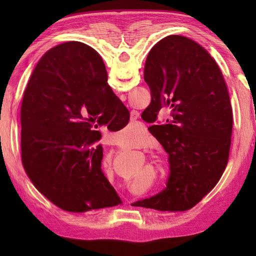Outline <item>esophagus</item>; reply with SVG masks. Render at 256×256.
<instances>
[{"label": "esophagus", "instance_id": "esophagus-1", "mask_svg": "<svg viewBox=\"0 0 256 256\" xmlns=\"http://www.w3.org/2000/svg\"><path fill=\"white\" fill-rule=\"evenodd\" d=\"M138 116H140V114H138V111H135V110L131 111V122H133V123H138V122L136 121V120L138 118Z\"/></svg>", "mask_w": 256, "mask_h": 256}]
</instances>
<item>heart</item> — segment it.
Masks as SVG:
<instances>
[{
	"mask_svg": "<svg viewBox=\"0 0 256 256\" xmlns=\"http://www.w3.org/2000/svg\"><path fill=\"white\" fill-rule=\"evenodd\" d=\"M140 135H142V128L128 124L118 133V140L123 146H130L136 143Z\"/></svg>",
	"mask_w": 256,
	"mask_h": 256,
	"instance_id": "b5f03b06",
	"label": "heart"
}]
</instances>
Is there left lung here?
<instances>
[{
    "label": "left lung",
    "mask_w": 256,
    "mask_h": 256,
    "mask_svg": "<svg viewBox=\"0 0 256 256\" xmlns=\"http://www.w3.org/2000/svg\"><path fill=\"white\" fill-rule=\"evenodd\" d=\"M144 80L152 96L142 118L162 113L148 130L168 154L167 187L134 204L160 211H184L211 192L229 158L232 108L224 76L204 47L170 35L152 48Z\"/></svg>",
    "instance_id": "obj_1"
}]
</instances>
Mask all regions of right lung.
<instances>
[{
  "label": "right lung",
  "mask_w": 256,
  "mask_h": 256,
  "mask_svg": "<svg viewBox=\"0 0 256 256\" xmlns=\"http://www.w3.org/2000/svg\"><path fill=\"white\" fill-rule=\"evenodd\" d=\"M128 120L94 48L80 42L52 48L38 62L22 102V162L27 176L62 210L86 212L121 204L101 170V133L94 128L106 124L118 131Z\"/></svg>",
  "instance_id": "1"
}]
</instances>
